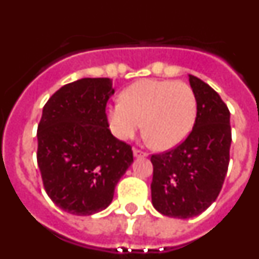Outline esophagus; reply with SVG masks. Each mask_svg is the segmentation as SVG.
I'll use <instances>...</instances> for the list:
<instances>
[{
	"label": "esophagus",
	"mask_w": 259,
	"mask_h": 259,
	"mask_svg": "<svg viewBox=\"0 0 259 259\" xmlns=\"http://www.w3.org/2000/svg\"><path fill=\"white\" fill-rule=\"evenodd\" d=\"M134 155L135 157H146V155H148V153L143 152V150H140V149H137V148H135Z\"/></svg>",
	"instance_id": "obj_1"
}]
</instances>
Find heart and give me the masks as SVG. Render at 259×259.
Instances as JSON below:
<instances>
[{
    "instance_id": "obj_1",
    "label": "heart",
    "mask_w": 259,
    "mask_h": 259,
    "mask_svg": "<svg viewBox=\"0 0 259 259\" xmlns=\"http://www.w3.org/2000/svg\"><path fill=\"white\" fill-rule=\"evenodd\" d=\"M197 115V98L189 84L145 79L120 93V102L107 107L110 130L130 140L143 123L146 139L158 150L172 149L187 139Z\"/></svg>"
}]
</instances>
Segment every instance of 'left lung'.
Segmentation results:
<instances>
[{
  "instance_id": "1",
  "label": "left lung",
  "mask_w": 259,
  "mask_h": 259,
  "mask_svg": "<svg viewBox=\"0 0 259 259\" xmlns=\"http://www.w3.org/2000/svg\"><path fill=\"white\" fill-rule=\"evenodd\" d=\"M197 115L188 137L167 152L153 154L152 202L172 218L196 217L217 200L230 163V110L221 96L189 75Z\"/></svg>"
}]
</instances>
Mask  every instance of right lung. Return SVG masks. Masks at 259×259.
<instances>
[{"mask_svg":"<svg viewBox=\"0 0 259 259\" xmlns=\"http://www.w3.org/2000/svg\"><path fill=\"white\" fill-rule=\"evenodd\" d=\"M109 77L66 84L48 100L37 127V164L48 196L75 215H92L113 201L134 162L132 146L109 130Z\"/></svg>","mask_w":259,"mask_h":259,"instance_id":"1","label":"right lung"}]
</instances>
